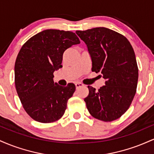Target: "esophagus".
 I'll list each match as a JSON object with an SVG mask.
<instances>
[{
  "mask_svg": "<svg viewBox=\"0 0 154 154\" xmlns=\"http://www.w3.org/2000/svg\"><path fill=\"white\" fill-rule=\"evenodd\" d=\"M83 85H83L82 83H81V82H76L75 83V86H76V88H77V89H78L79 88L82 87Z\"/></svg>",
  "mask_w": 154,
  "mask_h": 154,
  "instance_id": "34e87169",
  "label": "esophagus"
}]
</instances>
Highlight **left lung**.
Instances as JSON below:
<instances>
[{
	"instance_id": "1",
	"label": "left lung",
	"mask_w": 154,
	"mask_h": 154,
	"mask_svg": "<svg viewBox=\"0 0 154 154\" xmlns=\"http://www.w3.org/2000/svg\"><path fill=\"white\" fill-rule=\"evenodd\" d=\"M76 34L87 45L92 71L106 79L98 91L88 86L89 94L84 99L88 110L95 119L114 121L126 112L136 93L138 68L133 48L125 36L106 27Z\"/></svg>"
}]
</instances>
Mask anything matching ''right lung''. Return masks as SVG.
I'll use <instances>...</instances> for the list:
<instances>
[{
    "label": "right lung",
    "instance_id": "1",
    "mask_svg": "<svg viewBox=\"0 0 154 154\" xmlns=\"http://www.w3.org/2000/svg\"><path fill=\"white\" fill-rule=\"evenodd\" d=\"M79 43L72 32L46 29L32 37L19 51L14 66L16 89L24 110L35 121L53 122L64 114L75 85L60 86L54 82V72L62 67L64 51Z\"/></svg>",
    "mask_w": 154,
    "mask_h": 154
}]
</instances>
